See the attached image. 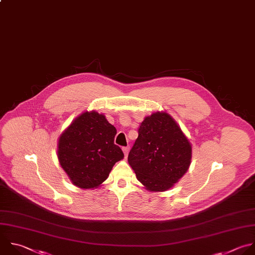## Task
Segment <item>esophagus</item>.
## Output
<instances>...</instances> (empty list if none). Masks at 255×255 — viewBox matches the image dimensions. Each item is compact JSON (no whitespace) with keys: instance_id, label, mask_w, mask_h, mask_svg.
I'll list each match as a JSON object with an SVG mask.
<instances>
[{"instance_id":"34e87169","label":"esophagus","mask_w":255,"mask_h":255,"mask_svg":"<svg viewBox=\"0 0 255 255\" xmlns=\"http://www.w3.org/2000/svg\"><path fill=\"white\" fill-rule=\"evenodd\" d=\"M122 150H123V153H124L125 157H127V155H128V153H129V150H130V148L127 146V147H123V148H122Z\"/></svg>"}]
</instances>
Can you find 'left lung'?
Returning a JSON list of instances; mask_svg holds the SVG:
<instances>
[{
    "instance_id": "1",
    "label": "left lung",
    "mask_w": 255,
    "mask_h": 255,
    "mask_svg": "<svg viewBox=\"0 0 255 255\" xmlns=\"http://www.w3.org/2000/svg\"><path fill=\"white\" fill-rule=\"evenodd\" d=\"M192 146L177 122L163 111L146 116L128 155L137 179L151 192L170 189L187 172Z\"/></svg>"
}]
</instances>
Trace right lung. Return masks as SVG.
Returning <instances> with one entry per match:
<instances>
[{"label": "right lung", "mask_w": 255, "mask_h": 255, "mask_svg": "<svg viewBox=\"0 0 255 255\" xmlns=\"http://www.w3.org/2000/svg\"><path fill=\"white\" fill-rule=\"evenodd\" d=\"M116 133L105 115L94 110L83 112L63 131L58 140V160L75 186L98 188L115 163L124 158L114 144Z\"/></svg>", "instance_id": "add662e5"}]
</instances>
